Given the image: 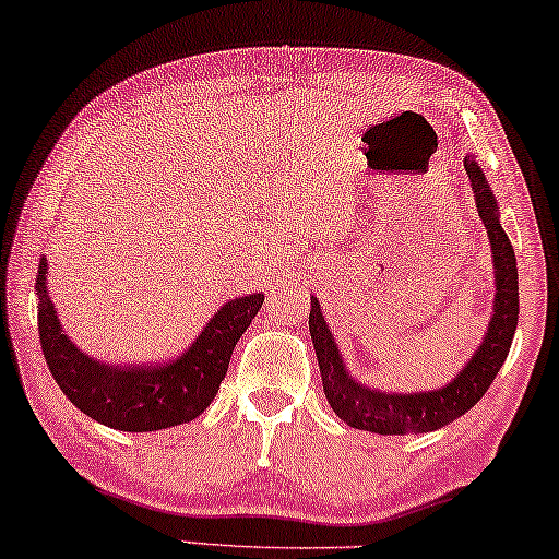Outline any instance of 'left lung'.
<instances>
[{"label":"left lung","mask_w":559,"mask_h":559,"mask_svg":"<svg viewBox=\"0 0 559 559\" xmlns=\"http://www.w3.org/2000/svg\"><path fill=\"white\" fill-rule=\"evenodd\" d=\"M463 163L475 193V207H478V215L488 230L492 270H496V301H492L488 332L483 336L478 352L471 356L459 377L436 391L416 393H389L364 386V383L352 379L349 369L344 366L340 346H336L332 332H329L317 297H312L309 334H312L326 401L346 426L359 428V431L404 436L443 428L478 404L483 393L490 389L492 379L498 377L500 366L506 364L512 336H515L520 307L515 250H512L508 235L500 225L498 203L490 193L486 173L480 170L471 155H465Z\"/></svg>","instance_id":"left-lung-1"}]
</instances>
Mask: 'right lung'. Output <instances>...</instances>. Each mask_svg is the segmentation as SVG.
Masks as SVG:
<instances>
[{"instance_id": "1", "label": "right lung", "mask_w": 559, "mask_h": 559, "mask_svg": "<svg viewBox=\"0 0 559 559\" xmlns=\"http://www.w3.org/2000/svg\"><path fill=\"white\" fill-rule=\"evenodd\" d=\"M39 340L53 381L73 406L118 431H160L203 414L225 379L235 344L260 312L264 295L225 301L178 359L151 366H108L63 334L47 289V258L36 274Z\"/></svg>"}]
</instances>
